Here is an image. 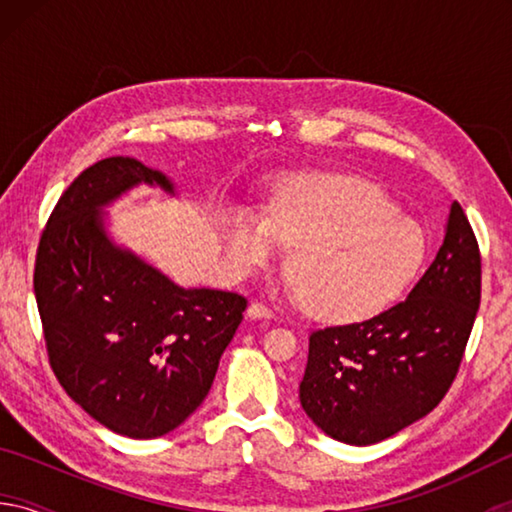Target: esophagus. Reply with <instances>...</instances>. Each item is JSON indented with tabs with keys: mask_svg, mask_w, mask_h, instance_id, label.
<instances>
[{
	"mask_svg": "<svg viewBox=\"0 0 512 512\" xmlns=\"http://www.w3.org/2000/svg\"><path fill=\"white\" fill-rule=\"evenodd\" d=\"M248 316L250 318H271L273 316V309L268 307V305H264V302H250V307H248Z\"/></svg>",
	"mask_w": 512,
	"mask_h": 512,
	"instance_id": "1",
	"label": "esophagus"
}]
</instances>
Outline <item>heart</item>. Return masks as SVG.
I'll list each match as a JSON object with an SVG mask.
<instances>
[{
	"label": "heart",
	"instance_id": "heart-1",
	"mask_svg": "<svg viewBox=\"0 0 512 512\" xmlns=\"http://www.w3.org/2000/svg\"><path fill=\"white\" fill-rule=\"evenodd\" d=\"M241 266L273 262L277 244L296 248L293 296L311 314L348 323L375 316L413 282L424 262V232L386 192L357 178H298L275 198L268 221L232 214L221 221Z\"/></svg>",
	"mask_w": 512,
	"mask_h": 512
}]
</instances>
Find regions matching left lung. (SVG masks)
<instances>
[{
  "label": "left lung",
  "mask_w": 512,
  "mask_h": 512,
  "mask_svg": "<svg viewBox=\"0 0 512 512\" xmlns=\"http://www.w3.org/2000/svg\"><path fill=\"white\" fill-rule=\"evenodd\" d=\"M479 305V241L454 201L443 246L409 298L372 318L311 332L302 409L341 443L391 438L447 395Z\"/></svg>",
  "instance_id": "8db88e82"
}]
</instances>
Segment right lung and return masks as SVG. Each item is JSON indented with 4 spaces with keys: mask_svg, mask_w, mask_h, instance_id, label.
Listing matches in <instances>:
<instances>
[{
    "mask_svg": "<svg viewBox=\"0 0 512 512\" xmlns=\"http://www.w3.org/2000/svg\"><path fill=\"white\" fill-rule=\"evenodd\" d=\"M137 183L173 192L164 173L124 155L81 171L42 230L33 291L65 393L110 431L158 438L210 393L248 300L180 289L112 244L99 210Z\"/></svg>",
    "mask_w": 512,
    "mask_h": 512,
    "instance_id": "right-lung-1",
    "label": "right lung"
}]
</instances>
